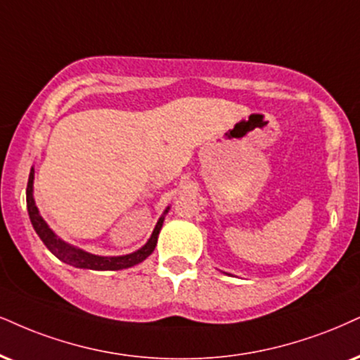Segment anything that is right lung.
<instances>
[{
  "label": "right lung",
  "instance_id": "add662e5",
  "mask_svg": "<svg viewBox=\"0 0 360 360\" xmlns=\"http://www.w3.org/2000/svg\"><path fill=\"white\" fill-rule=\"evenodd\" d=\"M33 181H34V168H31L30 179H28V187H26V207H28V215L31 220V225H33L34 232L38 233V237L41 238L44 245H46L48 250L51 252L56 259H60L65 264L73 265L77 269H90V270H123L130 269L133 265L143 262L146 257H148L157 247L158 233L162 230L163 220H165V215L170 210V207L165 208L162 217H160L157 225H155L152 235H150L148 242L145 243L143 247L139 248V250L131 252V254L127 255H117V257H105V255H95L90 254V252L83 250V248H78L72 245V243L65 242L63 238H60L58 235L50 229V225L44 221V219L39 215V210L34 203L33 197Z\"/></svg>",
  "mask_w": 360,
  "mask_h": 360
}]
</instances>
